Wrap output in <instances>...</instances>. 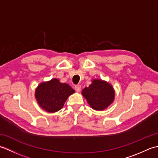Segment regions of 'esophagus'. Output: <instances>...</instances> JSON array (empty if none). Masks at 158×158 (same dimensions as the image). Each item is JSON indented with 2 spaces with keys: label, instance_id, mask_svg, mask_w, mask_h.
<instances>
[{
  "label": "esophagus",
  "instance_id": "34e87169",
  "mask_svg": "<svg viewBox=\"0 0 158 158\" xmlns=\"http://www.w3.org/2000/svg\"><path fill=\"white\" fill-rule=\"evenodd\" d=\"M75 90L77 92H79L80 90H81V85H76L75 86Z\"/></svg>",
  "mask_w": 158,
  "mask_h": 158
}]
</instances>
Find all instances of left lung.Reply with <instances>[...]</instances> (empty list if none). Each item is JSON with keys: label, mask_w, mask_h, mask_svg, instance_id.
Wrapping results in <instances>:
<instances>
[{"label": "left lung", "mask_w": 158, "mask_h": 158, "mask_svg": "<svg viewBox=\"0 0 158 158\" xmlns=\"http://www.w3.org/2000/svg\"><path fill=\"white\" fill-rule=\"evenodd\" d=\"M83 96L93 109L103 110L113 102L115 92L109 82L102 79H92V84L82 90Z\"/></svg>", "instance_id": "left-lung-1"}]
</instances>
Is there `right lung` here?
Wrapping results in <instances>:
<instances>
[{"mask_svg": "<svg viewBox=\"0 0 158 158\" xmlns=\"http://www.w3.org/2000/svg\"><path fill=\"white\" fill-rule=\"evenodd\" d=\"M75 92L69 84L54 78L40 83L35 89V96L43 110L55 113L62 108L69 96Z\"/></svg>", "mask_w": 158, "mask_h": 158, "instance_id": "obj_1", "label": "right lung"}]
</instances>
